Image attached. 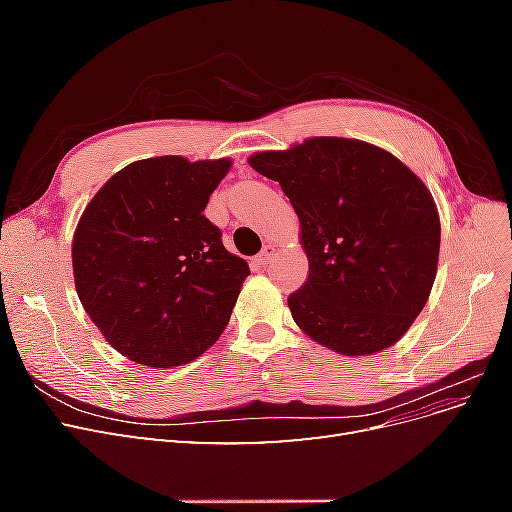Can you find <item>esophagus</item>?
Returning a JSON list of instances; mask_svg holds the SVG:
<instances>
[{
	"label": "esophagus",
	"mask_w": 512,
	"mask_h": 512,
	"mask_svg": "<svg viewBox=\"0 0 512 512\" xmlns=\"http://www.w3.org/2000/svg\"><path fill=\"white\" fill-rule=\"evenodd\" d=\"M273 256H275V247L273 245H265V247H262V252L256 256V262H258V265H269V262L273 260Z\"/></svg>",
	"instance_id": "34e87169"
}]
</instances>
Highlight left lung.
Returning a JSON list of instances; mask_svg holds the SVG:
<instances>
[{"instance_id": "obj_1", "label": "left lung", "mask_w": 512, "mask_h": 512, "mask_svg": "<svg viewBox=\"0 0 512 512\" xmlns=\"http://www.w3.org/2000/svg\"><path fill=\"white\" fill-rule=\"evenodd\" d=\"M250 166L282 185L301 222L309 275L288 297L294 322L339 354L393 346L438 271L440 218L425 183L389 151L333 136L256 153Z\"/></svg>"}]
</instances>
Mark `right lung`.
Segmentation results:
<instances>
[{"label":"right lung","instance_id":"obj_1","mask_svg":"<svg viewBox=\"0 0 512 512\" xmlns=\"http://www.w3.org/2000/svg\"><path fill=\"white\" fill-rule=\"evenodd\" d=\"M228 168L179 156L132 162L76 226V292L106 342L134 363L185 365L226 329L250 267L203 211Z\"/></svg>","mask_w":512,"mask_h":512}]
</instances>
